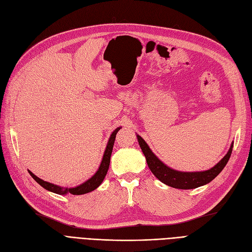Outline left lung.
<instances>
[{"mask_svg":"<svg viewBox=\"0 0 252 252\" xmlns=\"http://www.w3.org/2000/svg\"><path fill=\"white\" fill-rule=\"evenodd\" d=\"M136 136L143 155L145 159H147V163L154 176L162 183L170 186V188L179 189H197L200 188V186L209 183L210 181H213L215 178L222 172V169L227 164L233 148L232 142L226 155L210 169L203 170V172H180V170L170 168L169 166L164 164L163 162L152 152L148 143L143 140V138L138 134H136Z\"/></svg>","mask_w":252,"mask_h":252,"instance_id":"1","label":"left lung"}]
</instances>
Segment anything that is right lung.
<instances>
[{
  "label": "right lung",
  "instance_id": "1",
  "mask_svg": "<svg viewBox=\"0 0 252 252\" xmlns=\"http://www.w3.org/2000/svg\"><path fill=\"white\" fill-rule=\"evenodd\" d=\"M120 128H121V126L115 128L114 131H113V133L111 134V136L109 138V141L107 143V148H105L104 153H103L100 165H99L98 169H97V172L90 178V179H88L84 183L75 186V188H63V186H60V185H56V184H53L50 182H47V181H44L43 179H39L38 177H36L33 173H31L30 170H28V172H29L30 176L33 178V179L40 186H42V188H44L45 189L49 190V191H52L54 193H58V194H67V193L84 194L87 192H90L98 188V186L102 183L105 175H107V173H108V169L110 166L111 154L113 151V145H114V142H115L116 134L118 133Z\"/></svg>",
  "mask_w": 252,
  "mask_h": 252
}]
</instances>
